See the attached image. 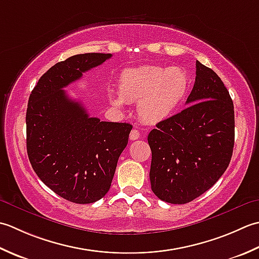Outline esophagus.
I'll list each match as a JSON object with an SVG mask.
<instances>
[{"instance_id": "34e87169", "label": "esophagus", "mask_w": 259, "mask_h": 259, "mask_svg": "<svg viewBox=\"0 0 259 259\" xmlns=\"http://www.w3.org/2000/svg\"><path fill=\"white\" fill-rule=\"evenodd\" d=\"M130 139H131L132 141H135V140H137V139H140V131L136 130V128L132 130L131 134H130Z\"/></svg>"}]
</instances>
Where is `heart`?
<instances>
[{"label":"heart","instance_id":"obj_1","mask_svg":"<svg viewBox=\"0 0 259 259\" xmlns=\"http://www.w3.org/2000/svg\"><path fill=\"white\" fill-rule=\"evenodd\" d=\"M190 87L189 77L178 67L142 66L122 72L118 80L119 93L108 92L114 106L137 102V113L147 124L168 119L186 99Z\"/></svg>","mask_w":259,"mask_h":259}]
</instances>
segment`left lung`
I'll use <instances>...</instances> for the list:
<instances>
[{"label": "left lung", "mask_w": 259, "mask_h": 259, "mask_svg": "<svg viewBox=\"0 0 259 259\" xmlns=\"http://www.w3.org/2000/svg\"><path fill=\"white\" fill-rule=\"evenodd\" d=\"M196 81L181 113L157 123L147 141L152 151V191L183 204L201 196L228 167L235 143V112L228 89L197 61Z\"/></svg>", "instance_id": "obj_1"}]
</instances>
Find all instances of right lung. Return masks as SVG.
Returning a JSON list of instances; mask_svg holds the SVG:
<instances>
[{
  "mask_svg": "<svg viewBox=\"0 0 259 259\" xmlns=\"http://www.w3.org/2000/svg\"><path fill=\"white\" fill-rule=\"evenodd\" d=\"M112 54H83L42 75L26 109V151L36 176L58 196L93 203L108 192L132 125L89 117L63 88L102 65Z\"/></svg>",
  "mask_w": 259,
  "mask_h": 259,
  "instance_id": "1",
  "label": "right lung"
}]
</instances>
